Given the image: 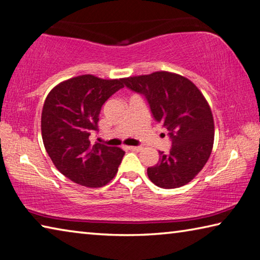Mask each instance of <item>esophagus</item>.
Masks as SVG:
<instances>
[{
	"label": "esophagus",
	"mask_w": 260,
	"mask_h": 260,
	"mask_svg": "<svg viewBox=\"0 0 260 260\" xmlns=\"http://www.w3.org/2000/svg\"><path fill=\"white\" fill-rule=\"evenodd\" d=\"M126 148L129 149V151H134V152L142 151V147H139V146H126Z\"/></svg>",
	"instance_id": "obj_1"
}]
</instances>
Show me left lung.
<instances>
[{
  "label": "left lung",
  "mask_w": 260,
  "mask_h": 260,
  "mask_svg": "<svg viewBox=\"0 0 260 260\" xmlns=\"http://www.w3.org/2000/svg\"><path fill=\"white\" fill-rule=\"evenodd\" d=\"M124 84L143 93L154 118L168 130L172 147L160 153L157 165L147 169L148 178L162 188L188 184L206 166L215 139L211 108L192 81L171 72L125 77Z\"/></svg>",
  "instance_id": "8db88e82"
}]
</instances>
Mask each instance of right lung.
Wrapping results in <instances>:
<instances>
[{
  "instance_id": "obj_1",
  "label": "right lung",
  "mask_w": 260,
  "mask_h": 260,
  "mask_svg": "<svg viewBox=\"0 0 260 260\" xmlns=\"http://www.w3.org/2000/svg\"><path fill=\"white\" fill-rule=\"evenodd\" d=\"M124 79L105 80L85 74L57 84L44 100L41 131L54 167L74 183L103 187L117 174L124 155L120 147L91 144L104 103L124 86Z\"/></svg>"
}]
</instances>
